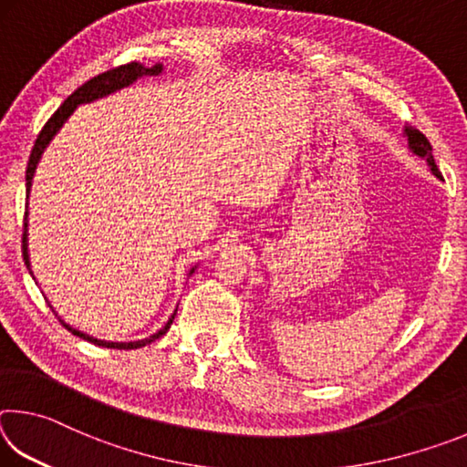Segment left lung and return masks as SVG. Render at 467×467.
I'll return each instance as SVG.
<instances>
[{
	"label": "left lung",
	"mask_w": 467,
	"mask_h": 467,
	"mask_svg": "<svg viewBox=\"0 0 467 467\" xmlns=\"http://www.w3.org/2000/svg\"><path fill=\"white\" fill-rule=\"evenodd\" d=\"M404 131H406V136H408L410 148H412L418 156H424L426 161H429V164H431V171H432L434 175H437V177H441V172H439V169H437V164H434V158H432V146H431L429 138H426L420 130L412 128V125H406V130H404Z\"/></svg>",
	"instance_id": "left-lung-1"
}]
</instances>
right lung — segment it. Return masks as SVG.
I'll use <instances>...</instances> for the list:
<instances>
[{
	"label": "right lung",
	"mask_w": 467,
	"mask_h": 467,
	"mask_svg": "<svg viewBox=\"0 0 467 467\" xmlns=\"http://www.w3.org/2000/svg\"><path fill=\"white\" fill-rule=\"evenodd\" d=\"M161 69H162L161 63H156V66H152V67H146V66H141L140 61H130V63H123V66H117L113 69H109V72H105V74L94 76L92 80L82 84L80 88H78L74 94H69V97L66 99V102H63V105L51 115V119L45 123V128L41 130V133H38V138L35 141L33 152H30V158H28V167H26V192H30V183H33V175H35L36 162H38V158H41L43 150L53 140L55 133L61 130V125L67 121V117L74 113V109L78 105H82V102H92V100H97L100 97H107V94H110V92L125 88V86H130L131 82H136L140 76H156V74H161ZM22 255H25V264H26L28 270H30L28 251H26V216H25V231H22ZM189 274H193V270L189 272ZM175 315H177V311L171 315V319L167 321V326H164L161 331H156L154 336H150L146 339H140V342H121V344H117V342H102V339L86 336V334H82V331H78L74 327L66 326V323H63L61 319L59 321H61V326L66 327L67 331H72L74 336L86 339V342H92L94 346L115 348V350H133V348L146 346V344L154 342V339L162 337L164 334H167L172 319H175Z\"/></svg>",
	"instance_id": "add662e5"
}]
</instances>
